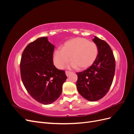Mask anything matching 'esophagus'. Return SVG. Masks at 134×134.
I'll use <instances>...</instances> for the list:
<instances>
[{
  "instance_id": "obj_1",
  "label": "esophagus",
  "mask_w": 134,
  "mask_h": 134,
  "mask_svg": "<svg viewBox=\"0 0 134 134\" xmlns=\"http://www.w3.org/2000/svg\"><path fill=\"white\" fill-rule=\"evenodd\" d=\"M71 73V71H65V74H66V75L67 76H68Z\"/></svg>"
}]
</instances>
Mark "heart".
Masks as SVG:
<instances>
[{"label": "heart", "mask_w": 134, "mask_h": 134, "mask_svg": "<svg viewBox=\"0 0 134 134\" xmlns=\"http://www.w3.org/2000/svg\"><path fill=\"white\" fill-rule=\"evenodd\" d=\"M98 55V48L94 42L83 38H74L65 42L62 49L55 51L54 63L58 69H62L70 60V66L85 69L94 63Z\"/></svg>", "instance_id": "b5f03b06"}]
</instances>
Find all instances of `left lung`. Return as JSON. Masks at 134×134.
Wrapping results in <instances>:
<instances>
[{
	"mask_svg": "<svg viewBox=\"0 0 134 134\" xmlns=\"http://www.w3.org/2000/svg\"><path fill=\"white\" fill-rule=\"evenodd\" d=\"M93 41L98 48V55L90 68L77 72L76 87L84 98L97 101L107 94L111 86L115 72V59L106 41L96 36Z\"/></svg>",
	"mask_w": 134,
	"mask_h": 134,
	"instance_id": "left-lung-1",
	"label": "left lung"
}]
</instances>
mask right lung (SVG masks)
I'll return each instance as SVG.
<instances>
[{
	"mask_svg": "<svg viewBox=\"0 0 134 134\" xmlns=\"http://www.w3.org/2000/svg\"><path fill=\"white\" fill-rule=\"evenodd\" d=\"M54 48L47 37L38 38L26 46L20 63L24 86L32 98L43 104H51L59 98L67 78L64 70L54 66Z\"/></svg>",
	"mask_w": 134,
	"mask_h": 134,
	"instance_id": "right-lung-1",
	"label": "right lung"
}]
</instances>
